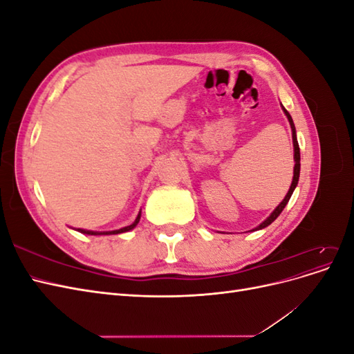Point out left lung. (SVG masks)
<instances>
[{
	"label": "left lung",
	"instance_id": "8db88e82",
	"mask_svg": "<svg viewBox=\"0 0 354 354\" xmlns=\"http://www.w3.org/2000/svg\"><path fill=\"white\" fill-rule=\"evenodd\" d=\"M283 109V112H285V115H286V118H288V121H289V125H291V130H292V143H294V160H295V165H294V177H292V183H291V187H289V190H288V194H286V196L283 198V201L279 203V205H277L276 208H274V211L270 214L269 217H267L260 226H257L254 230H261V229H264V227H267V226H270V224L279 217V214L283 211V208L286 207V203H288V201L291 199V196H292V192L295 190V187H297V185H298V178H299V146H298V142H297V133H295V125H294V121H292V118H291V115H289V112L285 109V108H282Z\"/></svg>",
	"mask_w": 354,
	"mask_h": 354
}]
</instances>
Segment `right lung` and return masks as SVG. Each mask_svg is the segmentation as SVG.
<instances>
[{
	"instance_id": "1",
	"label": "right lung",
	"mask_w": 354,
	"mask_h": 354,
	"mask_svg": "<svg viewBox=\"0 0 354 354\" xmlns=\"http://www.w3.org/2000/svg\"><path fill=\"white\" fill-rule=\"evenodd\" d=\"M140 216L142 214L138 212V216H137V218L134 220V223L133 224H130V226H127V227H122V229H118V230H112V232H93V230H84V229H75V230H78V232H81V233H84V234H118V233H124V232H130L131 229H134L136 226H137V223L140 221Z\"/></svg>"
}]
</instances>
